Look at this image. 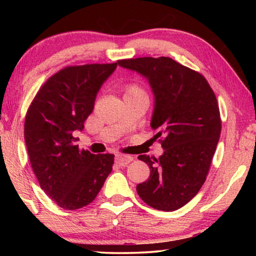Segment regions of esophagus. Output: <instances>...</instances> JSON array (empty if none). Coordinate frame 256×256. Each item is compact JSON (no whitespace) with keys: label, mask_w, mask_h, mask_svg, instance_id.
Returning a JSON list of instances; mask_svg holds the SVG:
<instances>
[{"label":"esophagus","mask_w":256,"mask_h":256,"mask_svg":"<svg viewBox=\"0 0 256 256\" xmlns=\"http://www.w3.org/2000/svg\"><path fill=\"white\" fill-rule=\"evenodd\" d=\"M132 160H133V157H131V156H126V154L115 156V162L120 164V166H126V164L131 162Z\"/></svg>","instance_id":"34e87169"}]
</instances>
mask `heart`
<instances>
[{"mask_svg":"<svg viewBox=\"0 0 256 256\" xmlns=\"http://www.w3.org/2000/svg\"><path fill=\"white\" fill-rule=\"evenodd\" d=\"M144 94V92H142V89L136 84H128L124 88V96H134V94Z\"/></svg>","mask_w":256,"mask_h":256,"instance_id":"obj_1","label":"heart"}]
</instances>
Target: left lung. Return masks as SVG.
Returning <instances> with one entry per match:
<instances>
[{"mask_svg":"<svg viewBox=\"0 0 256 256\" xmlns=\"http://www.w3.org/2000/svg\"><path fill=\"white\" fill-rule=\"evenodd\" d=\"M148 80L154 97L151 128L162 138L158 159L140 154L150 177L136 192L151 208L175 211L196 196L218 144L222 120L214 92L200 73L170 58L118 60Z\"/></svg>","mask_w":256,"mask_h":256,"instance_id":"8db88e82","label":"left lung"}]
</instances>
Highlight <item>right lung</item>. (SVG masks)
<instances>
[{"mask_svg":"<svg viewBox=\"0 0 256 256\" xmlns=\"http://www.w3.org/2000/svg\"><path fill=\"white\" fill-rule=\"evenodd\" d=\"M118 63L68 66L42 84L24 120V141L42 190L66 210L88 206L110 174L114 154L80 150L82 131L97 94Z\"/></svg>","mask_w":256,"mask_h":256,"instance_id":"add662e5","label":"right lung"}]
</instances>
